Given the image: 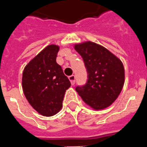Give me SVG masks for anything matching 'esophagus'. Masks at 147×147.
I'll return each mask as SVG.
<instances>
[{
    "mask_svg": "<svg viewBox=\"0 0 147 147\" xmlns=\"http://www.w3.org/2000/svg\"><path fill=\"white\" fill-rule=\"evenodd\" d=\"M69 81L71 82V84H72V85H74L75 83H76V76L72 75V76H69Z\"/></svg>",
    "mask_w": 147,
    "mask_h": 147,
    "instance_id": "obj_1",
    "label": "esophagus"
}]
</instances>
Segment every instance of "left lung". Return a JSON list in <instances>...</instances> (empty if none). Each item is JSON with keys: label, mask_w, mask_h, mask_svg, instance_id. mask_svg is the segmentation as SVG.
I'll return each mask as SVG.
<instances>
[{"label": "left lung", "mask_w": 147, "mask_h": 147, "mask_svg": "<svg viewBox=\"0 0 147 147\" xmlns=\"http://www.w3.org/2000/svg\"><path fill=\"white\" fill-rule=\"evenodd\" d=\"M88 73L87 82L76 90L82 100L94 109L110 106L122 90L125 70L122 63L107 48L88 41L76 45Z\"/></svg>", "instance_id": "1"}]
</instances>
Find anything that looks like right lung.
I'll use <instances>...</instances> for the list:
<instances>
[{"instance_id": "1", "label": "right lung", "mask_w": 147, "mask_h": 147, "mask_svg": "<svg viewBox=\"0 0 147 147\" xmlns=\"http://www.w3.org/2000/svg\"><path fill=\"white\" fill-rule=\"evenodd\" d=\"M59 47L49 45L32 59L22 73V89L33 108L45 116H52L62 108L65 90L71 86L57 64Z\"/></svg>"}]
</instances>
